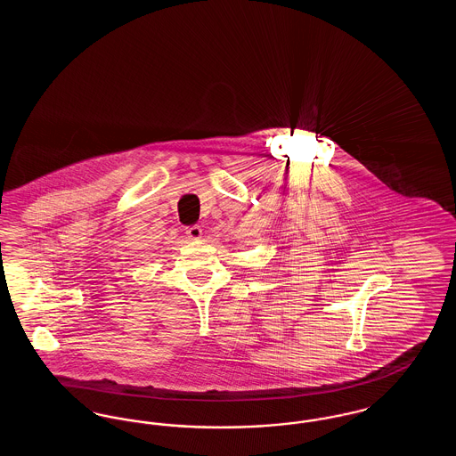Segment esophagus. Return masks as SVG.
I'll return each mask as SVG.
<instances>
[{"label":"esophagus","instance_id":"esophagus-1","mask_svg":"<svg viewBox=\"0 0 456 456\" xmlns=\"http://www.w3.org/2000/svg\"><path fill=\"white\" fill-rule=\"evenodd\" d=\"M186 236L190 239H193V240L201 239V227H200V225H191V227H188V229H186Z\"/></svg>","mask_w":456,"mask_h":456}]
</instances>
